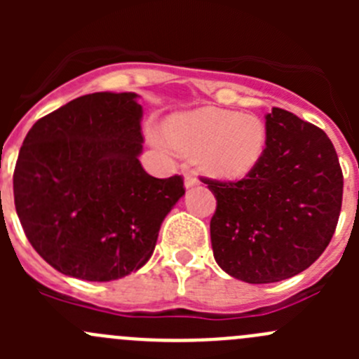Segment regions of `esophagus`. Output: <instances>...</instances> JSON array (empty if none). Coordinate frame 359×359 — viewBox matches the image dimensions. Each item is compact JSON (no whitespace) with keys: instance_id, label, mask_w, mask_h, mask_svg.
I'll return each instance as SVG.
<instances>
[{"instance_id":"obj_1","label":"esophagus","mask_w":359,"mask_h":359,"mask_svg":"<svg viewBox=\"0 0 359 359\" xmlns=\"http://www.w3.org/2000/svg\"><path fill=\"white\" fill-rule=\"evenodd\" d=\"M198 184H200V180H198V177L194 175V173L191 172L184 173V187H186V189H191V187L198 186Z\"/></svg>"}]
</instances>
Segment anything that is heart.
<instances>
[{
  "label": "heart",
  "mask_w": 359,
  "mask_h": 359,
  "mask_svg": "<svg viewBox=\"0 0 359 359\" xmlns=\"http://www.w3.org/2000/svg\"><path fill=\"white\" fill-rule=\"evenodd\" d=\"M161 139L213 179L238 180L260 163L267 146L266 123L255 114L219 107L175 112L163 121Z\"/></svg>",
  "instance_id": "b5f03b06"
}]
</instances>
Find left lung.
Wrapping results in <instances>:
<instances>
[{"label":"left lung","mask_w":359,"mask_h":359,"mask_svg":"<svg viewBox=\"0 0 359 359\" xmlns=\"http://www.w3.org/2000/svg\"><path fill=\"white\" fill-rule=\"evenodd\" d=\"M267 146L238 182L203 179L217 200L210 220L215 262L245 283L306 271L330 243L342 206V170L327 133L292 112L266 114Z\"/></svg>","instance_id":"obj_1"}]
</instances>
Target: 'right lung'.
I'll list each match as a JSON object with an SVG mask.
<instances>
[{
    "label": "right lung",
    "mask_w": 359,
    "mask_h": 359,
    "mask_svg": "<svg viewBox=\"0 0 359 359\" xmlns=\"http://www.w3.org/2000/svg\"><path fill=\"white\" fill-rule=\"evenodd\" d=\"M133 92L78 97L38 119L13 173L15 210L32 248L59 273L112 281L153 255L184 196L180 175L140 165L142 106Z\"/></svg>",
    "instance_id": "right-lung-1"
}]
</instances>
